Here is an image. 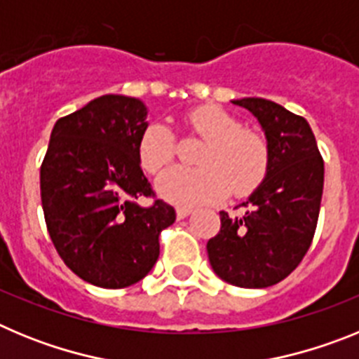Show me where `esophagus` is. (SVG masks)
Returning a JSON list of instances; mask_svg holds the SVG:
<instances>
[{"label":"esophagus","mask_w":359,"mask_h":359,"mask_svg":"<svg viewBox=\"0 0 359 359\" xmlns=\"http://www.w3.org/2000/svg\"><path fill=\"white\" fill-rule=\"evenodd\" d=\"M192 214V208H187V207H177L176 208V217L177 219H185L187 215Z\"/></svg>","instance_id":"34e87169"}]
</instances>
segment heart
Returning a JSON list of instances; mask_svg holds the SVG:
<instances>
[{
    "label": "heart",
    "instance_id": "b5f03b06",
    "mask_svg": "<svg viewBox=\"0 0 359 359\" xmlns=\"http://www.w3.org/2000/svg\"><path fill=\"white\" fill-rule=\"evenodd\" d=\"M189 136L205 142L196 156L199 169L174 167L156 180V192L180 207L207 205L252 194L269 169V147L262 135L219 106L196 107L185 116ZM176 154V136L167 126L149 123L138 140V160L149 174L163 170Z\"/></svg>",
    "mask_w": 359,
    "mask_h": 359
}]
</instances>
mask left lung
<instances>
[{"label": "left lung", "instance_id": "8db88e82", "mask_svg": "<svg viewBox=\"0 0 359 359\" xmlns=\"http://www.w3.org/2000/svg\"><path fill=\"white\" fill-rule=\"evenodd\" d=\"M248 109L264 131L269 169L241 203V217L221 212V230L207 244L219 278L237 287H268L300 264L318 223L323 160L302 116L266 98L231 100Z\"/></svg>", "mask_w": 359, "mask_h": 359}]
</instances>
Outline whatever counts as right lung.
Returning <instances> with one entry per match:
<instances>
[{
  "instance_id": "add662e5",
  "label": "right lung",
  "mask_w": 359,
  "mask_h": 359,
  "mask_svg": "<svg viewBox=\"0 0 359 359\" xmlns=\"http://www.w3.org/2000/svg\"><path fill=\"white\" fill-rule=\"evenodd\" d=\"M140 98L102 95L55 122L41 165V201L52 243L82 280L106 290L136 284L156 264L160 233L176 221L138 160L147 128Z\"/></svg>"
}]
</instances>
